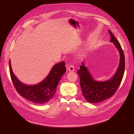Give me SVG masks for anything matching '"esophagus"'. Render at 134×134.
I'll return each instance as SVG.
<instances>
[{
	"label": "esophagus",
	"instance_id": "obj_1",
	"mask_svg": "<svg viewBox=\"0 0 134 134\" xmlns=\"http://www.w3.org/2000/svg\"><path fill=\"white\" fill-rule=\"evenodd\" d=\"M67 70L68 71H74V67L72 65H70L68 66V67L67 68Z\"/></svg>",
	"mask_w": 134,
	"mask_h": 134
}]
</instances>
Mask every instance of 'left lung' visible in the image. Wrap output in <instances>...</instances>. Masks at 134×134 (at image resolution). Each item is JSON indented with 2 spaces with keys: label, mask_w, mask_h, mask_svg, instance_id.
<instances>
[{
  "label": "left lung",
  "mask_w": 134,
  "mask_h": 134,
  "mask_svg": "<svg viewBox=\"0 0 134 134\" xmlns=\"http://www.w3.org/2000/svg\"><path fill=\"white\" fill-rule=\"evenodd\" d=\"M110 36V42L114 43L119 51L120 62L118 68L114 76L104 81H96L92 78L84 62L81 63L77 71L80 78V85L84 97L90 103H98L111 97L117 90L123 79L125 70V57L124 52L118 40L113 33L108 30Z\"/></svg>",
  "instance_id": "left-lung-1"
}]
</instances>
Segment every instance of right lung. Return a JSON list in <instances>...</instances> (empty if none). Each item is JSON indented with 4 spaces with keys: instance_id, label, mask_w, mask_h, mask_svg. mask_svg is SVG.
<instances>
[{
    "instance_id": "right-lung-1",
    "label": "right lung",
    "mask_w": 134,
    "mask_h": 134,
    "mask_svg": "<svg viewBox=\"0 0 134 134\" xmlns=\"http://www.w3.org/2000/svg\"><path fill=\"white\" fill-rule=\"evenodd\" d=\"M9 69L11 80L17 92L27 100L40 104L48 102L53 97L61 77L66 72L65 62H61L52 68L48 76L41 83L33 85H26L19 81L14 74L10 61Z\"/></svg>"
}]
</instances>
